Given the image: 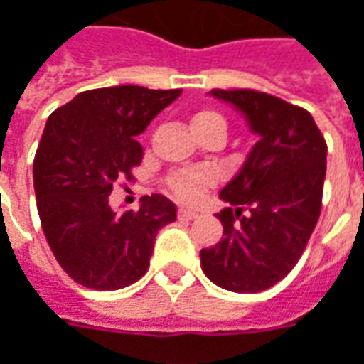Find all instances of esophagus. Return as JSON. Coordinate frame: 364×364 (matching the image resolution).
Instances as JSON below:
<instances>
[{
  "label": "esophagus",
  "mask_w": 364,
  "mask_h": 364,
  "mask_svg": "<svg viewBox=\"0 0 364 364\" xmlns=\"http://www.w3.org/2000/svg\"><path fill=\"white\" fill-rule=\"evenodd\" d=\"M177 216L181 218V220H195L198 216L197 210H191V208H179L177 210Z\"/></svg>",
  "instance_id": "obj_1"
}]
</instances>
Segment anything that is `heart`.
Instances as JSON below:
<instances>
[{
  "label": "heart",
  "mask_w": 364,
  "mask_h": 364,
  "mask_svg": "<svg viewBox=\"0 0 364 364\" xmlns=\"http://www.w3.org/2000/svg\"><path fill=\"white\" fill-rule=\"evenodd\" d=\"M191 127L195 134L203 136L210 130H220L226 136V120L216 111H198L191 119ZM214 183V173L208 169H179L169 173L164 179L167 193L179 203H197L203 191Z\"/></svg>",
  "instance_id": "1"
}]
</instances>
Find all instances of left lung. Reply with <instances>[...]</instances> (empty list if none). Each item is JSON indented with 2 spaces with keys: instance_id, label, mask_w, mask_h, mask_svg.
Listing matches in <instances>:
<instances>
[{
  "instance_id": "8db88e82",
  "label": "left lung",
  "mask_w": 364,
  "mask_h": 364,
  "mask_svg": "<svg viewBox=\"0 0 364 364\" xmlns=\"http://www.w3.org/2000/svg\"><path fill=\"white\" fill-rule=\"evenodd\" d=\"M244 112L259 142L220 191L232 206L214 247L200 250L205 274L232 292H261L282 281L318 224L328 144L312 114L255 90H213Z\"/></svg>"
}]
</instances>
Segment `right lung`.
Listing matches in <instances>:
<instances>
[{"label": "right lung", "mask_w": 364, "mask_h": 364, "mask_svg": "<svg viewBox=\"0 0 364 364\" xmlns=\"http://www.w3.org/2000/svg\"><path fill=\"white\" fill-rule=\"evenodd\" d=\"M181 90L117 85L83 91L52 112L33 164L36 208L54 257L75 282L119 290L150 267L159 228L177 218L164 195L140 210L109 205L117 179H132L144 150L136 136Z\"/></svg>", "instance_id": "right-lung-1"}]
</instances>
